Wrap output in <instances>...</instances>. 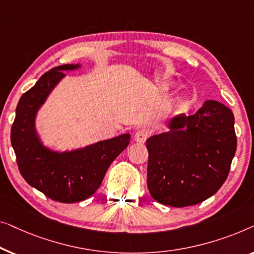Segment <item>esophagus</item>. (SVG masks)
I'll list each match as a JSON object with an SVG mask.
<instances>
[{
	"mask_svg": "<svg viewBox=\"0 0 254 254\" xmlns=\"http://www.w3.org/2000/svg\"><path fill=\"white\" fill-rule=\"evenodd\" d=\"M148 130H146V128H140V130H138L135 132L134 134V139L137 142H140V144H144L146 141V139L148 138Z\"/></svg>",
	"mask_w": 254,
	"mask_h": 254,
	"instance_id": "1",
	"label": "esophagus"
}]
</instances>
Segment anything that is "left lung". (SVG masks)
<instances>
[{"label":"left lung","instance_id":"1","mask_svg":"<svg viewBox=\"0 0 254 254\" xmlns=\"http://www.w3.org/2000/svg\"><path fill=\"white\" fill-rule=\"evenodd\" d=\"M234 124L228 107L208 100L194 115L175 116L169 131L149 137L147 187L153 199L187 207L215 194L237 147Z\"/></svg>","mask_w":254,"mask_h":254}]
</instances>
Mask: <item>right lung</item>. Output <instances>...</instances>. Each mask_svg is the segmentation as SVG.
Masks as SVG:
<instances>
[{
  "instance_id": "obj_1",
  "label": "right lung",
  "mask_w": 254,
  "mask_h": 254,
  "mask_svg": "<svg viewBox=\"0 0 254 254\" xmlns=\"http://www.w3.org/2000/svg\"><path fill=\"white\" fill-rule=\"evenodd\" d=\"M79 66L64 64L42 74L21 95L11 127V145L21 176L48 198L64 203L91 197L101 185L110 163L130 142V134L124 133L71 152H54L42 145L34 124L38 110L65 76L63 71Z\"/></svg>"
}]
</instances>
